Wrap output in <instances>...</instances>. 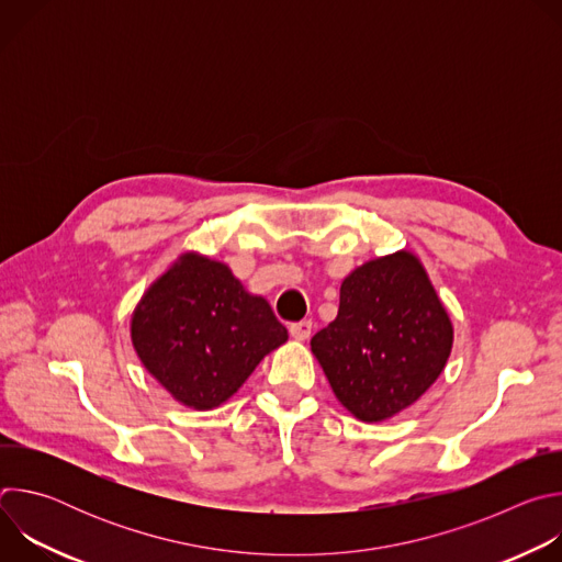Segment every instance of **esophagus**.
I'll list each match as a JSON object with an SVG mask.
<instances>
[{
	"label": "esophagus",
	"mask_w": 562,
	"mask_h": 562,
	"mask_svg": "<svg viewBox=\"0 0 562 562\" xmlns=\"http://www.w3.org/2000/svg\"><path fill=\"white\" fill-rule=\"evenodd\" d=\"M289 331H291L293 340H297V342L308 340V336H311V331H313L311 319H300V323H293V325L289 327Z\"/></svg>",
	"instance_id": "obj_1"
}]
</instances>
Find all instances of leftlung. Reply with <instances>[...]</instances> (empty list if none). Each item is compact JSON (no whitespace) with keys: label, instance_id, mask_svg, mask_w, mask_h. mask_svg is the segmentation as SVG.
<instances>
[{"label":"left lung","instance_id":"8db88e82","mask_svg":"<svg viewBox=\"0 0 562 562\" xmlns=\"http://www.w3.org/2000/svg\"><path fill=\"white\" fill-rule=\"evenodd\" d=\"M451 345V319L409 251L347 276L338 317L311 338L336 397L362 423H382L414 405L442 373Z\"/></svg>","mask_w":562,"mask_h":562}]
</instances>
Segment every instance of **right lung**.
Here are the masks:
<instances>
[{"mask_svg":"<svg viewBox=\"0 0 562 562\" xmlns=\"http://www.w3.org/2000/svg\"><path fill=\"white\" fill-rule=\"evenodd\" d=\"M286 338L265 297L247 293L226 265L198 254L155 280L131 317L146 371L198 412L226 403Z\"/></svg>","mask_w":562,"mask_h":562,"instance_id":"obj_1","label":"right lung"}]
</instances>
